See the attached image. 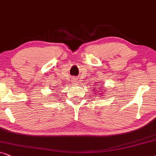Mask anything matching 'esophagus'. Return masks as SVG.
<instances>
[{"mask_svg":"<svg viewBox=\"0 0 156 156\" xmlns=\"http://www.w3.org/2000/svg\"><path fill=\"white\" fill-rule=\"evenodd\" d=\"M76 81H77V80H76V79H74V80H73V82H76Z\"/></svg>","mask_w":156,"mask_h":156,"instance_id":"obj_1","label":"esophagus"}]
</instances>
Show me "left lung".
<instances>
[{
    "label": "left lung",
    "instance_id": "8db88e82",
    "mask_svg": "<svg viewBox=\"0 0 156 156\" xmlns=\"http://www.w3.org/2000/svg\"><path fill=\"white\" fill-rule=\"evenodd\" d=\"M95 87V88H94V90H98V92H99V90H102V89H104L103 88V87L104 86H102V85H100V84H98V86H94ZM105 90H107L106 89H104Z\"/></svg>",
    "mask_w": 156,
    "mask_h": 156
}]
</instances>
